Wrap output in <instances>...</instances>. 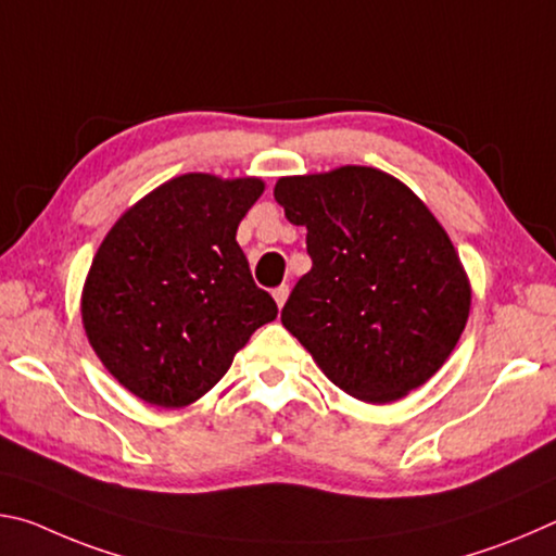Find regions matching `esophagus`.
Returning <instances> with one entry per match:
<instances>
[{"instance_id":"34e87169","label":"esophagus","mask_w":556,"mask_h":556,"mask_svg":"<svg viewBox=\"0 0 556 556\" xmlns=\"http://www.w3.org/2000/svg\"><path fill=\"white\" fill-rule=\"evenodd\" d=\"M271 296H275L279 308L285 306L287 304V296H289V285H279L275 291H271Z\"/></svg>"}]
</instances>
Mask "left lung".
Here are the masks:
<instances>
[{
	"label": "left lung",
	"mask_w": 556,
	"mask_h": 556,
	"mask_svg": "<svg viewBox=\"0 0 556 556\" xmlns=\"http://www.w3.org/2000/svg\"><path fill=\"white\" fill-rule=\"evenodd\" d=\"M287 220L306 225L312 271L281 324L326 378L372 404L434 375L464 333L470 287L434 215L397 178L370 166L279 178Z\"/></svg>",
	"instance_id": "1"
}]
</instances>
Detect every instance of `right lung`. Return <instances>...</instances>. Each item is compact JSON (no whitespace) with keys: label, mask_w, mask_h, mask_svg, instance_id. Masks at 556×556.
Returning <instances> with one entry per match:
<instances>
[{"label":"right lung","mask_w":556,"mask_h":556,"mask_svg":"<svg viewBox=\"0 0 556 556\" xmlns=\"http://www.w3.org/2000/svg\"><path fill=\"white\" fill-rule=\"evenodd\" d=\"M265 184L186 174L159 186L102 240L83 326L102 365L154 407H186L277 318L235 232Z\"/></svg>","instance_id":"right-lung-1"}]
</instances>
